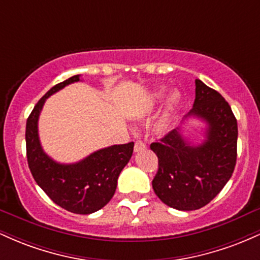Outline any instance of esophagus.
I'll list each match as a JSON object with an SVG mask.
<instances>
[{
  "mask_svg": "<svg viewBox=\"0 0 260 260\" xmlns=\"http://www.w3.org/2000/svg\"><path fill=\"white\" fill-rule=\"evenodd\" d=\"M145 148H147V144H145L143 140H137L136 144H134V151H136V153H138L140 150H144Z\"/></svg>",
  "mask_w": 260,
  "mask_h": 260,
  "instance_id": "34e87169",
  "label": "esophagus"
}]
</instances>
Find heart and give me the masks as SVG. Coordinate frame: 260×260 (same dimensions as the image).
<instances>
[{"label": "heart", "mask_w": 260, "mask_h": 260, "mask_svg": "<svg viewBox=\"0 0 260 260\" xmlns=\"http://www.w3.org/2000/svg\"><path fill=\"white\" fill-rule=\"evenodd\" d=\"M178 100H180V94H178V92L172 94L171 95V106L174 107L175 105H177ZM170 123H171V115H170V113H165V115L161 117L159 123H157L156 129L159 131V132H165V131L170 127Z\"/></svg>", "instance_id": "obj_1"}]
</instances>
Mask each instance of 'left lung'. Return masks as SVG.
I'll list each match as a JSON object with an SVG mask.
<instances>
[{"label":"left lung","mask_w":260,"mask_h":260,"mask_svg":"<svg viewBox=\"0 0 260 260\" xmlns=\"http://www.w3.org/2000/svg\"><path fill=\"white\" fill-rule=\"evenodd\" d=\"M189 115L208 122L207 140L189 147L177 129L151 143L159 168L153 180L155 194L177 210H196L219 194L231 178L237 160V120L229 103L202 80H196V99Z\"/></svg>","instance_id":"1"}]
</instances>
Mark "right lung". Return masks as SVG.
<instances>
[{
    "mask_svg": "<svg viewBox=\"0 0 260 260\" xmlns=\"http://www.w3.org/2000/svg\"><path fill=\"white\" fill-rule=\"evenodd\" d=\"M78 80L77 74L52 86L34 106L26 120V160L34 180L53 203L71 213L86 215L111 201L118 176L132 156L134 143L101 149L72 165L55 162L44 153L39 142L38 118L45 100Z\"/></svg>",
    "mask_w": 260,
    "mask_h": 260,
    "instance_id": "add662e5",
    "label": "right lung"
}]
</instances>
